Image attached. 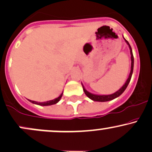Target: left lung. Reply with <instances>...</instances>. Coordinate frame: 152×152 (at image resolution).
Segmentation results:
<instances>
[{"label":"left lung","mask_w":152,"mask_h":152,"mask_svg":"<svg viewBox=\"0 0 152 152\" xmlns=\"http://www.w3.org/2000/svg\"><path fill=\"white\" fill-rule=\"evenodd\" d=\"M123 38H124V41H126V44L129 46V50H130L131 62L132 63H131V71H130L129 75V77L126 79V81L124 83V84L123 86H122L121 88H120L117 91H116L114 94H109V95H99V94H94L91 93V92L88 91L85 88L83 84L81 83V85H82V86H83V91H84L85 94H86L88 98H89L90 99H91V100L94 101V102H109V101H111V100H113V99L117 98V97H118L120 95H121V94H123V92L124 91L125 89L126 88V87L128 86L129 83V82L131 81V78H132V74H133V70H134V56H133V53H132V47H131L130 44L129 43L128 41L125 39L124 36H123Z\"/></svg>","instance_id":"8db88e82"}]
</instances>
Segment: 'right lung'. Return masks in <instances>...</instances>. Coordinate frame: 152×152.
<instances>
[{
  "mask_svg": "<svg viewBox=\"0 0 152 152\" xmlns=\"http://www.w3.org/2000/svg\"><path fill=\"white\" fill-rule=\"evenodd\" d=\"M62 96H63V92L61 94V95L59 96L58 97H57V98L54 99H53V100H50V101H48V102H35V101L30 100V99H28V100L30 102L33 103V104H37V105H39V106H50V105H53V104H57V103L60 101V99H61Z\"/></svg>",
  "mask_w": 152,
  "mask_h": 152,
  "instance_id": "add662e5",
  "label": "right lung"
}]
</instances>
